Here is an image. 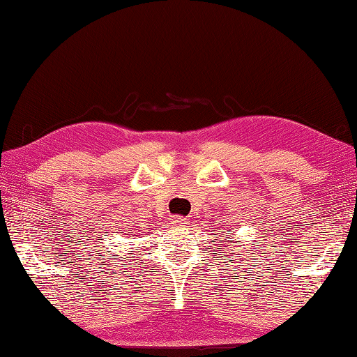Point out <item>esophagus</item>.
Returning a JSON list of instances; mask_svg holds the SVG:
<instances>
[{
    "label": "esophagus",
    "instance_id": "esophagus-1",
    "mask_svg": "<svg viewBox=\"0 0 357 357\" xmlns=\"http://www.w3.org/2000/svg\"><path fill=\"white\" fill-rule=\"evenodd\" d=\"M172 224L175 227H188L190 220H188V218H183V216H174Z\"/></svg>",
    "mask_w": 357,
    "mask_h": 357
}]
</instances>
